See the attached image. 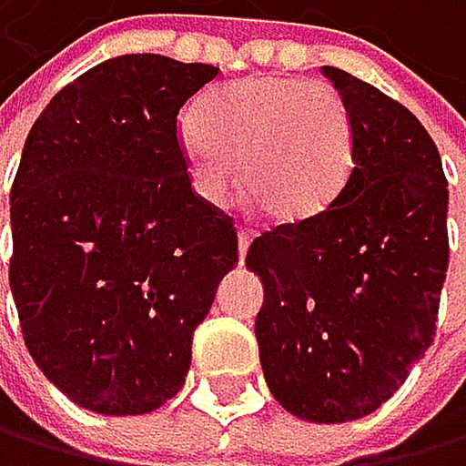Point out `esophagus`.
Here are the masks:
<instances>
[{"mask_svg":"<svg viewBox=\"0 0 466 466\" xmlns=\"http://www.w3.org/2000/svg\"><path fill=\"white\" fill-rule=\"evenodd\" d=\"M248 243H252V231H248V228H238V252H240V260L248 252Z\"/></svg>","mask_w":466,"mask_h":466,"instance_id":"esophagus-1","label":"esophagus"}]
</instances>
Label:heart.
Returning a JSON list of instances; mask_svg holds the SVG:
<instances>
[{
  "label": "heart",
  "instance_id": "heart-1",
  "mask_svg": "<svg viewBox=\"0 0 466 466\" xmlns=\"http://www.w3.org/2000/svg\"><path fill=\"white\" fill-rule=\"evenodd\" d=\"M198 188L226 200L240 163L246 200L278 223L327 208L352 171L347 102L309 76L260 74L214 91L183 131Z\"/></svg>",
  "mask_w": 466,
  "mask_h": 466
}]
</instances>
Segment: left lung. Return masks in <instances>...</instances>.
Listing matches in <instances>:
<instances>
[{
	"label": "left lung",
	"instance_id": "8db88e82",
	"mask_svg": "<svg viewBox=\"0 0 466 466\" xmlns=\"http://www.w3.org/2000/svg\"><path fill=\"white\" fill-rule=\"evenodd\" d=\"M352 119V171L315 218L248 246L266 300L255 320L275 401L315 424L375 412L435 338L450 263L447 177L427 128L332 65Z\"/></svg>",
	"mask_w": 466,
	"mask_h": 466
}]
</instances>
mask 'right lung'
I'll return each instance as SVG.
<instances>
[{
  "instance_id": "1",
  "label": "right lung",
  "mask_w": 466,
  "mask_h": 466,
  "mask_svg": "<svg viewBox=\"0 0 466 466\" xmlns=\"http://www.w3.org/2000/svg\"><path fill=\"white\" fill-rule=\"evenodd\" d=\"M220 68L126 54L68 82L11 186V292L27 352L74 404L143 415L180 392L238 263L235 220L191 188L186 102Z\"/></svg>"
}]
</instances>
